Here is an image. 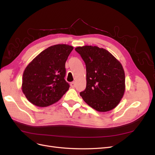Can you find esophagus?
<instances>
[{
	"instance_id": "esophagus-1",
	"label": "esophagus",
	"mask_w": 155,
	"mask_h": 155,
	"mask_svg": "<svg viewBox=\"0 0 155 155\" xmlns=\"http://www.w3.org/2000/svg\"><path fill=\"white\" fill-rule=\"evenodd\" d=\"M75 86H76V83H75L74 81L70 83V87H71L72 88H74Z\"/></svg>"
}]
</instances>
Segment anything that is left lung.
<instances>
[{
  "mask_svg": "<svg viewBox=\"0 0 155 155\" xmlns=\"http://www.w3.org/2000/svg\"><path fill=\"white\" fill-rule=\"evenodd\" d=\"M86 64L85 90L80 96L98 112H108L118 106L125 91L122 64L107 50L96 46L75 48Z\"/></svg>",
  "mask_w": 155,
  "mask_h": 155,
  "instance_id": "1",
  "label": "left lung"
}]
</instances>
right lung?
<instances>
[{"label":"right lung","instance_id":"add662e5","mask_svg":"<svg viewBox=\"0 0 155 155\" xmlns=\"http://www.w3.org/2000/svg\"><path fill=\"white\" fill-rule=\"evenodd\" d=\"M74 49L68 45L51 46L27 65L21 89L31 104L45 107L58 101L70 87L64 80L65 63Z\"/></svg>","mask_w":155,"mask_h":155}]
</instances>
